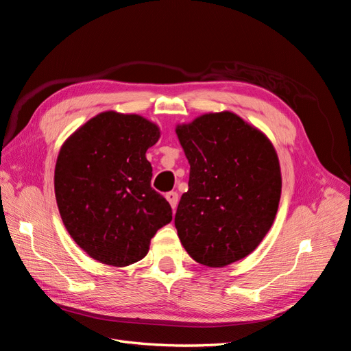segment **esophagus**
<instances>
[{"instance_id":"34e87169","label":"esophagus","mask_w":351,"mask_h":351,"mask_svg":"<svg viewBox=\"0 0 351 351\" xmlns=\"http://www.w3.org/2000/svg\"><path fill=\"white\" fill-rule=\"evenodd\" d=\"M165 197H167V200H168V204L171 205V208L176 209V208H177V204H178V195H177V192H168V193L165 195Z\"/></svg>"}]
</instances>
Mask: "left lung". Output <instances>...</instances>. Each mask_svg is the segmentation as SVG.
Here are the masks:
<instances>
[{
  "label": "left lung",
  "instance_id": "obj_1",
  "mask_svg": "<svg viewBox=\"0 0 351 351\" xmlns=\"http://www.w3.org/2000/svg\"><path fill=\"white\" fill-rule=\"evenodd\" d=\"M190 164L174 224L196 262L222 268L246 258L278 210L281 169L271 141L234 112H209L176 127Z\"/></svg>",
  "mask_w": 351,
  "mask_h": 351
}]
</instances>
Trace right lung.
Here are the masks:
<instances>
[{"label": "right lung", "mask_w": 351, "mask_h": 351, "mask_svg": "<svg viewBox=\"0 0 351 351\" xmlns=\"http://www.w3.org/2000/svg\"><path fill=\"white\" fill-rule=\"evenodd\" d=\"M159 136L142 115L105 111L61 146L54 174L60 215L95 261L119 268L141 261L155 232L171 222V206L151 187L146 159Z\"/></svg>", "instance_id": "obj_1"}]
</instances>
